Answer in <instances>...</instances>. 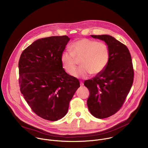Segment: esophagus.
<instances>
[{
    "label": "esophagus",
    "instance_id": "34e87169",
    "mask_svg": "<svg viewBox=\"0 0 148 148\" xmlns=\"http://www.w3.org/2000/svg\"><path fill=\"white\" fill-rule=\"evenodd\" d=\"M80 86H84V83H83V82H80Z\"/></svg>",
    "mask_w": 148,
    "mask_h": 148
}]
</instances>
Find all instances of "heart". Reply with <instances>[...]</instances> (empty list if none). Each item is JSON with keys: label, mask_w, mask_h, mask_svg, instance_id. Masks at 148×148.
<instances>
[{"label": "heart", "mask_w": 148, "mask_h": 148, "mask_svg": "<svg viewBox=\"0 0 148 148\" xmlns=\"http://www.w3.org/2000/svg\"><path fill=\"white\" fill-rule=\"evenodd\" d=\"M71 50H65L61 54L60 60L63 69L71 74L76 69L77 61L82 65L72 75L77 78H87L91 73H101L108 64L110 50L108 45L103 42L82 38L71 45Z\"/></svg>", "instance_id": "b5f03b06"}]
</instances>
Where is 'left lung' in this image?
<instances>
[{
	"instance_id": "left-lung-1",
	"label": "left lung",
	"mask_w": 148,
	"mask_h": 148,
	"mask_svg": "<svg viewBox=\"0 0 148 148\" xmlns=\"http://www.w3.org/2000/svg\"><path fill=\"white\" fill-rule=\"evenodd\" d=\"M108 45L110 58L105 69L84 82L90 90L87 106L91 114L103 119L115 114L122 107L132 86L134 71L128 48L109 35H91Z\"/></svg>"
}]
</instances>
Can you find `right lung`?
<instances>
[{"label":"right lung","mask_w":148,"mask_h":148,"mask_svg":"<svg viewBox=\"0 0 148 148\" xmlns=\"http://www.w3.org/2000/svg\"><path fill=\"white\" fill-rule=\"evenodd\" d=\"M69 40L66 36L38 39L23 51L19 61L22 94L37 115L51 121L66 114L80 87L79 80L66 73L60 60Z\"/></svg>","instance_id":"right-lung-1"}]
</instances>
